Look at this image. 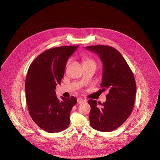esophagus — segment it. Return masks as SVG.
Listing matches in <instances>:
<instances>
[{
  "instance_id": "1",
  "label": "esophagus",
  "mask_w": 160,
  "mask_h": 160,
  "mask_svg": "<svg viewBox=\"0 0 160 160\" xmlns=\"http://www.w3.org/2000/svg\"><path fill=\"white\" fill-rule=\"evenodd\" d=\"M77 101H78V102L79 103H82L84 102L86 100H84V99H82V98H78L77 99Z\"/></svg>"
}]
</instances>
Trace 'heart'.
<instances>
[{"label": "heart", "instance_id": "heart-1", "mask_svg": "<svg viewBox=\"0 0 160 160\" xmlns=\"http://www.w3.org/2000/svg\"><path fill=\"white\" fill-rule=\"evenodd\" d=\"M91 61H92V60H89V59H86V60H85V62H91Z\"/></svg>", "mask_w": 160, "mask_h": 160}]
</instances>
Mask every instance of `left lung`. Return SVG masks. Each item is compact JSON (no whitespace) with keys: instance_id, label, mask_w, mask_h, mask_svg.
<instances>
[{"instance_id":"8db88e82","label":"left lung","mask_w":160,"mask_h":160,"mask_svg":"<svg viewBox=\"0 0 160 160\" xmlns=\"http://www.w3.org/2000/svg\"><path fill=\"white\" fill-rule=\"evenodd\" d=\"M98 55L103 64L102 90L107 89L105 102L98 105L89 100V119L92 128L111 132L121 126L129 117L136 99V85L132 71L119 51L110 46L86 47ZM101 105L100 106L99 105Z\"/></svg>"}]
</instances>
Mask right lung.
I'll use <instances>...</instances> for the list:
<instances>
[{"label": "right lung", "instance_id": "obj_1", "mask_svg": "<svg viewBox=\"0 0 160 160\" xmlns=\"http://www.w3.org/2000/svg\"><path fill=\"white\" fill-rule=\"evenodd\" d=\"M79 46H62L46 50L31 64L25 81L29 113L34 122L49 133L59 132L69 125V115L77 103L74 97L60 100L55 95L69 57Z\"/></svg>", "mask_w": 160, "mask_h": 160}]
</instances>
